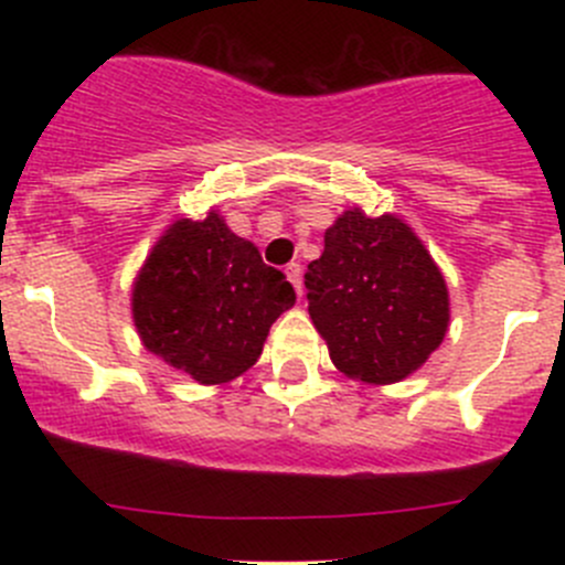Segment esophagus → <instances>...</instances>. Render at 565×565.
Instances as JSON below:
<instances>
[{
	"label": "esophagus",
	"mask_w": 565,
	"mask_h": 565,
	"mask_svg": "<svg viewBox=\"0 0 565 565\" xmlns=\"http://www.w3.org/2000/svg\"><path fill=\"white\" fill-rule=\"evenodd\" d=\"M284 273H287V278H289V284L295 287V292L303 295V267H300V262H289L287 270Z\"/></svg>",
	"instance_id": "34e87169"
}]
</instances>
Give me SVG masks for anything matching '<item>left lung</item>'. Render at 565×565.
Segmentation results:
<instances>
[{
  "mask_svg": "<svg viewBox=\"0 0 565 565\" xmlns=\"http://www.w3.org/2000/svg\"><path fill=\"white\" fill-rule=\"evenodd\" d=\"M306 289L330 361L361 383L409 377L446 339V278L396 215L369 218L361 207L339 215L306 270Z\"/></svg>",
  "mask_w": 565,
  "mask_h": 565,
  "instance_id": "left-lung-1",
  "label": "left lung"
}]
</instances>
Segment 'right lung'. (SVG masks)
Listing matches in <instances>:
<instances>
[{
  "label": "right lung",
  "mask_w": 565,
  "mask_h": 565,
  "mask_svg": "<svg viewBox=\"0 0 565 565\" xmlns=\"http://www.w3.org/2000/svg\"><path fill=\"white\" fill-rule=\"evenodd\" d=\"M295 306L292 284L265 265L215 210L180 218L134 281V324L152 355L202 385L241 377L262 355L270 324Z\"/></svg>",
  "instance_id": "add662e5"
}]
</instances>
